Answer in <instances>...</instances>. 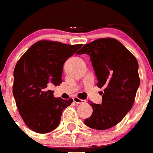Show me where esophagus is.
Returning a JSON list of instances; mask_svg holds the SVG:
<instances>
[{
    "label": "esophagus",
    "instance_id": "34e87169",
    "mask_svg": "<svg viewBox=\"0 0 153 153\" xmlns=\"http://www.w3.org/2000/svg\"><path fill=\"white\" fill-rule=\"evenodd\" d=\"M73 102L76 104H81V103H84L85 102V100H82V99H80V98H78V97H73Z\"/></svg>",
    "mask_w": 153,
    "mask_h": 153
}]
</instances>
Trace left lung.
Returning <instances> with one entry per match:
<instances>
[{
	"label": "left lung",
	"instance_id": "1",
	"mask_svg": "<svg viewBox=\"0 0 153 153\" xmlns=\"http://www.w3.org/2000/svg\"><path fill=\"white\" fill-rule=\"evenodd\" d=\"M89 55L97 86L104 87L101 104L90 103L93 114L85 124L96 130L114 127L131 111L140 86L139 64L132 54L114 39H99L84 46L79 55Z\"/></svg>",
	"mask_w": 153,
	"mask_h": 153
}]
</instances>
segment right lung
I'll return each mask as SVG.
<instances>
[{
	"mask_svg": "<svg viewBox=\"0 0 153 153\" xmlns=\"http://www.w3.org/2000/svg\"><path fill=\"white\" fill-rule=\"evenodd\" d=\"M82 44L39 41L26 51L13 71V94L26 126L45 134L58 127L62 112L72 99L54 97L50 88L62 83L63 67Z\"/></svg>",
	"mask_w": 153,
	"mask_h": 153,
	"instance_id": "right-lung-1",
	"label": "right lung"
}]
</instances>
